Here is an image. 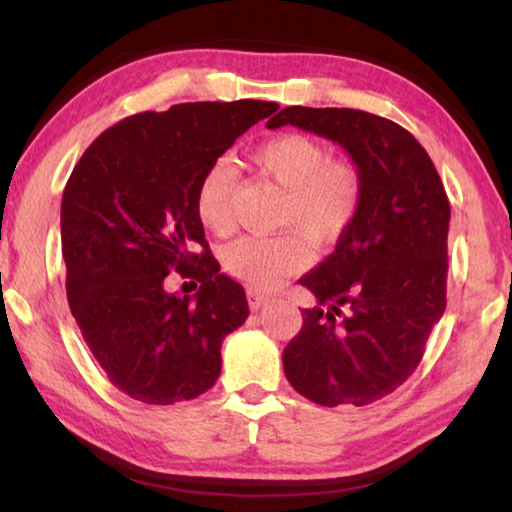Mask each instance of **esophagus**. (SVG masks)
Here are the masks:
<instances>
[{"instance_id":"obj_1","label":"esophagus","mask_w":512,"mask_h":512,"mask_svg":"<svg viewBox=\"0 0 512 512\" xmlns=\"http://www.w3.org/2000/svg\"><path fill=\"white\" fill-rule=\"evenodd\" d=\"M247 300H249L251 310H261V307L265 305V300H268V296H265V293H261V291H256V289H249Z\"/></svg>"}]
</instances>
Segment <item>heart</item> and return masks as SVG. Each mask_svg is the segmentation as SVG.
Listing matches in <instances>:
<instances>
[{
  "label": "heart",
  "instance_id": "heart-1",
  "mask_svg": "<svg viewBox=\"0 0 512 512\" xmlns=\"http://www.w3.org/2000/svg\"><path fill=\"white\" fill-rule=\"evenodd\" d=\"M251 163L284 188L277 223L291 226L314 244H331L352 226L359 212L363 181L356 165L331 160L317 139L286 132L263 142ZM235 167L216 160L195 188V214L207 230L223 235L230 228V195ZM223 268L256 289H272L298 272L310 258L307 244L296 233L244 235L223 249Z\"/></svg>",
  "mask_w": 512,
  "mask_h": 512
}]
</instances>
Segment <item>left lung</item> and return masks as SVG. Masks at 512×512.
Returning <instances> with one entry per match:
<instances>
[{
    "label": "left lung",
    "mask_w": 512,
    "mask_h": 512,
    "mask_svg": "<svg viewBox=\"0 0 512 512\" xmlns=\"http://www.w3.org/2000/svg\"><path fill=\"white\" fill-rule=\"evenodd\" d=\"M282 125L340 144L363 181L352 226L298 279L317 305L284 349L286 380L326 408L375 403L415 373L445 312L450 200L429 153L394 121L286 107L268 121Z\"/></svg>",
    "instance_id": "8db88e82"
}]
</instances>
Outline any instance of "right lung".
Wrapping results in <instances>:
<instances>
[{
    "instance_id": "obj_1",
    "label": "right lung",
    "mask_w": 512,
    "mask_h": 512,
    "mask_svg": "<svg viewBox=\"0 0 512 512\" xmlns=\"http://www.w3.org/2000/svg\"><path fill=\"white\" fill-rule=\"evenodd\" d=\"M277 109L261 100L188 102L123 118L67 181L60 237L69 310L111 384L135 401H191L219 380L221 342L249 305L209 254L195 188ZM172 269L199 279L195 297L164 291Z\"/></svg>"
}]
</instances>
